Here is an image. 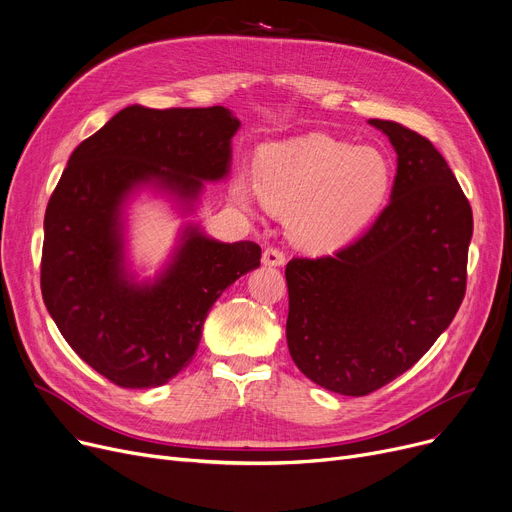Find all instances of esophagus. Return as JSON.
Wrapping results in <instances>:
<instances>
[{
    "instance_id": "esophagus-1",
    "label": "esophagus",
    "mask_w": 512,
    "mask_h": 512,
    "mask_svg": "<svg viewBox=\"0 0 512 512\" xmlns=\"http://www.w3.org/2000/svg\"><path fill=\"white\" fill-rule=\"evenodd\" d=\"M284 261H286V257H284V253H282L280 249L270 247V249L263 251V263H265V265L280 267V265H284Z\"/></svg>"
}]
</instances>
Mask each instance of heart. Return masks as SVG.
<instances>
[{
	"label": "heart",
	"mask_w": 512,
	"mask_h": 512,
	"mask_svg": "<svg viewBox=\"0 0 512 512\" xmlns=\"http://www.w3.org/2000/svg\"><path fill=\"white\" fill-rule=\"evenodd\" d=\"M392 180V161L382 149L309 132L259 147L253 182L236 176L232 197L249 209L259 195L267 207L286 213L294 245L328 253L348 245L378 218Z\"/></svg>",
	"instance_id": "heart-1"
}]
</instances>
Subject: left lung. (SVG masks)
Listing matches in <instances>:
<instances>
[{"label": "left lung", "instance_id": "obj_1", "mask_svg": "<svg viewBox=\"0 0 512 512\" xmlns=\"http://www.w3.org/2000/svg\"><path fill=\"white\" fill-rule=\"evenodd\" d=\"M396 151L388 207L334 257L286 265V342L311 382L365 396L411 369L459 311L471 205L440 151L390 120H369Z\"/></svg>", "mask_w": 512, "mask_h": 512}]
</instances>
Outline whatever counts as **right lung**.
Instances as JSON below:
<instances>
[{
    "mask_svg": "<svg viewBox=\"0 0 512 512\" xmlns=\"http://www.w3.org/2000/svg\"><path fill=\"white\" fill-rule=\"evenodd\" d=\"M238 128L222 105H128L72 151L49 199L45 307L72 351L122 388L168 384L193 361L213 303L259 267L255 242H220L193 222L153 278L141 280L128 263V203L151 191L195 213L205 182L230 174Z\"/></svg>",
    "mask_w": 512,
    "mask_h": 512,
    "instance_id": "1",
    "label": "right lung"
}]
</instances>
